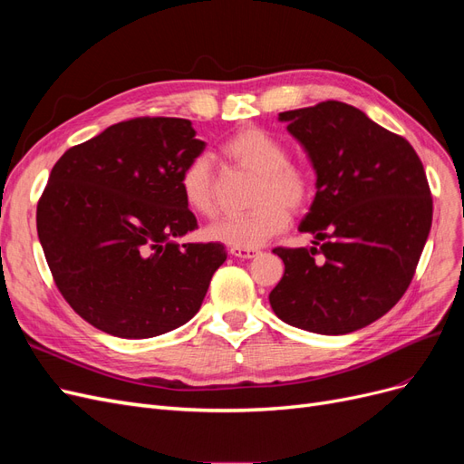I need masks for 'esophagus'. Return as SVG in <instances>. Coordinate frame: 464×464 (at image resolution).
<instances>
[{
	"label": "esophagus",
	"instance_id": "1",
	"mask_svg": "<svg viewBox=\"0 0 464 464\" xmlns=\"http://www.w3.org/2000/svg\"><path fill=\"white\" fill-rule=\"evenodd\" d=\"M230 254L240 257V259H254L257 257L259 251L257 249H247V247H230Z\"/></svg>",
	"mask_w": 464,
	"mask_h": 464
}]
</instances>
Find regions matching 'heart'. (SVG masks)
Here are the masks:
<instances>
[{"label":"heart","mask_w":464,"mask_h":464,"mask_svg":"<svg viewBox=\"0 0 464 464\" xmlns=\"http://www.w3.org/2000/svg\"><path fill=\"white\" fill-rule=\"evenodd\" d=\"M232 164L257 176L246 215L224 217L210 224L207 237L230 247L254 249L288 227V210H300L312 199V176L305 168L292 164L286 145L259 128L236 131L222 145ZM179 189L186 205L201 217L217 208L213 162L207 154L195 157L179 176Z\"/></svg>","instance_id":"1"}]
</instances>
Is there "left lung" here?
<instances>
[{
    "label": "left lung",
    "instance_id": "left-lung-1",
    "mask_svg": "<svg viewBox=\"0 0 464 464\" xmlns=\"http://www.w3.org/2000/svg\"><path fill=\"white\" fill-rule=\"evenodd\" d=\"M315 170L300 232L314 246L275 247L285 275L269 302L278 319L346 334L385 315L409 288L431 228V193L412 145L362 110L327 101L278 114Z\"/></svg>",
    "mask_w": 464,
    "mask_h": 464
}]
</instances>
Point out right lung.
I'll return each instance as SVG.
<instances>
[{
  "instance_id": "obj_1",
  "label": "right lung",
  "mask_w": 464,
  "mask_h": 464,
  "mask_svg": "<svg viewBox=\"0 0 464 464\" xmlns=\"http://www.w3.org/2000/svg\"><path fill=\"white\" fill-rule=\"evenodd\" d=\"M203 149L189 120L137 118L65 150L52 168L38 240L62 296L96 329L150 339L199 312L227 261L218 242H176L198 228L179 176Z\"/></svg>"
}]
</instances>
